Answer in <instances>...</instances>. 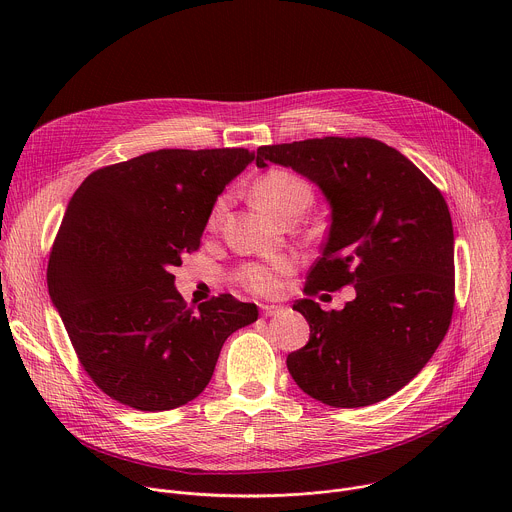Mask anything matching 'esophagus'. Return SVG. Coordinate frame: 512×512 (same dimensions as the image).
<instances>
[{"label":"esophagus","instance_id":"1","mask_svg":"<svg viewBox=\"0 0 512 512\" xmlns=\"http://www.w3.org/2000/svg\"><path fill=\"white\" fill-rule=\"evenodd\" d=\"M283 308L281 306H273V304H261V312L263 316H277Z\"/></svg>","mask_w":512,"mask_h":512}]
</instances>
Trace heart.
Wrapping results in <instances>:
<instances>
[{
    "label": "heart",
    "instance_id": "1",
    "mask_svg": "<svg viewBox=\"0 0 512 512\" xmlns=\"http://www.w3.org/2000/svg\"><path fill=\"white\" fill-rule=\"evenodd\" d=\"M253 192L257 202L275 218H281L289 208H294L298 204L308 206L312 198V190L304 178L281 168H273L265 172L255 182ZM223 210H225V198H218L208 216L210 227L218 223ZM291 269H294V263H291L289 257H273L269 261L249 263L241 267L237 273V279L245 289L251 291V294L277 296L283 287V277Z\"/></svg>",
    "mask_w": 512,
    "mask_h": 512
}]
</instances>
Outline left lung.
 I'll use <instances>...</instances> for the list:
<instances>
[{
  "label": "left lung",
  "mask_w": 512,
  "mask_h": 512,
  "mask_svg": "<svg viewBox=\"0 0 512 512\" xmlns=\"http://www.w3.org/2000/svg\"><path fill=\"white\" fill-rule=\"evenodd\" d=\"M296 170L324 192L332 223L298 310L304 348L287 354L298 387L330 407H367L403 389L444 340L454 312L448 204L401 152L371 137L261 145L257 168ZM354 284L344 311L311 298Z\"/></svg>",
  "instance_id": "8db88e82"
}]
</instances>
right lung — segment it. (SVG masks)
<instances>
[{"label": "right lung", "mask_w": 512, "mask_h": 512, "mask_svg": "<svg viewBox=\"0 0 512 512\" xmlns=\"http://www.w3.org/2000/svg\"><path fill=\"white\" fill-rule=\"evenodd\" d=\"M255 154L158 150L105 166L72 194L48 259V294L93 383L139 411L208 385L225 340L257 320L231 294L188 308L172 269L200 247L210 210Z\"/></svg>", "instance_id": "add662e5"}]
</instances>
